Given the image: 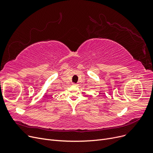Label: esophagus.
Segmentation results:
<instances>
[{
	"instance_id": "obj_1",
	"label": "esophagus",
	"mask_w": 153,
	"mask_h": 153,
	"mask_svg": "<svg viewBox=\"0 0 153 153\" xmlns=\"http://www.w3.org/2000/svg\"><path fill=\"white\" fill-rule=\"evenodd\" d=\"M73 85H75V86H78V84H75V83H73Z\"/></svg>"
}]
</instances>
